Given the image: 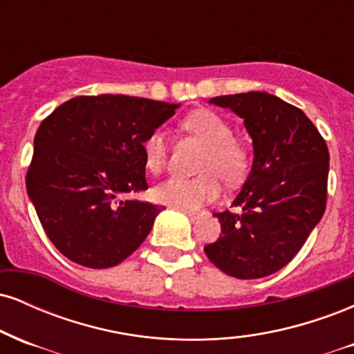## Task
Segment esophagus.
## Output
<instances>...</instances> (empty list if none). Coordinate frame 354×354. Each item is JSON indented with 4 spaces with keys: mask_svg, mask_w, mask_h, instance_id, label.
<instances>
[{
    "mask_svg": "<svg viewBox=\"0 0 354 354\" xmlns=\"http://www.w3.org/2000/svg\"><path fill=\"white\" fill-rule=\"evenodd\" d=\"M183 213H185L186 216L191 218V219H196L198 216H200V213H196V211H186V209H183Z\"/></svg>",
    "mask_w": 354,
    "mask_h": 354,
    "instance_id": "esophagus-1",
    "label": "esophagus"
}]
</instances>
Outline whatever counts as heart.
<instances>
[{"label": "heart", "instance_id": "b5f03b06", "mask_svg": "<svg viewBox=\"0 0 354 354\" xmlns=\"http://www.w3.org/2000/svg\"><path fill=\"white\" fill-rule=\"evenodd\" d=\"M183 128L206 145L196 178H169L153 188L154 201L171 208L198 211L221 193V178L236 185L248 171V151L233 140L230 124L208 109H198L183 120ZM143 158L148 171L160 173L168 161V138L163 129H154L143 141Z\"/></svg>", "mask_w": 354, "mask_h": 354}]
</instances>
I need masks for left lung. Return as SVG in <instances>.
<instances>
[{
    "instance_id": "8db88e82",
    "label": "left lung",
    "mask_w": 354,
    "mask_h": 354,
    "mask_svg": "<svg viewBox=\"0 0 354 354\" xmlns=\"http://www.w3.org/2000/svg\"><path fill=\"white\" fill-rule=\"evenodd\" d=\"M209 103L243 118L254 158L233 201L241 211L214 214L221 234L205 253L223 273L265 278L295 258L323 218L328 146L301 109L270 93L216 96Z\"/></svg>"
}]
</instances>
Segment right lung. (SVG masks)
Instances as JSON below:
<instances>
[{"mask_svg":"<svg viewBox=\"0 0 354 354\" xmlns=\"http://www.w3.org/2000/svg\"><path fill=\"white\" fill-rule=\"evenodd\" d=\"M176 108L126 95L76 96L43 120L26 191L61 254L101 270L140 248L163 208L123 196L148 189L143 141Z\"/></svg>","mask_w":354,"mask_h":354,"instance_id":"obj_1","label":"right lung"}]
</instances>
